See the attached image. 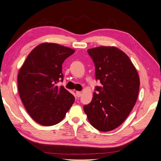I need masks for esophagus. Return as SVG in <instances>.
<instances>
[{"label":"esophagus","mask_w":161,"mask_h":161,"mask_svg":"<svg viewBox=\"0 0 161 161\" xmlns=\"http://www.w3.org/2000/svg\"><path fill=\"white\" fill-rule=\"evenodd\" d=\"M76 95H77V97H81V92H80V91H77L76 92Z\"/></svg>","instance_id":"34e87169"}]
</instances>
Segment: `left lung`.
I'll list each match as a JSON object with an SVG mask.
<instances>
[{"mask_svg": "<svg viewBox=\"0 0 161 161\" xmlns=\"http://www.w3.org/2000/svg\"><path fill=\"white\" fill-rule=\"evenodd\" d=\"M95 66L97 86L91 102L84 106L90 123L102 132L118 128L128 117L139 95L137 70L124 52L114 47L88 49Z\"/></svg>", "mask_w": 161, "mask_h": 161, "instance_id": "left-lung-1", "label": "left lung"}]
</instances>
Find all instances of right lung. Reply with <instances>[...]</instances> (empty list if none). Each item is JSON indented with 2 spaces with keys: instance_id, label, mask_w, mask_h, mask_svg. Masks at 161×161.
Wrapping results in <instances>:
<instances>
[{
  "instance_id": "1",
  "label": "right lung",
  "mask_w": 161,
  "mask_h": 161,
  "mask_svg": "<svg viewBox=\"0 0 161 161\" xmlns=\"http://www.w3.org/2000/svg\"><path fill=\"white\" fill-rule=\"evenodd\" d=\"M75 50L55 43L44 42L31 51L19 70L18 88L26 110L44 126L57 124L74 103V96L64 86L62 64Z\"/></svg>"
}]
</instances>
